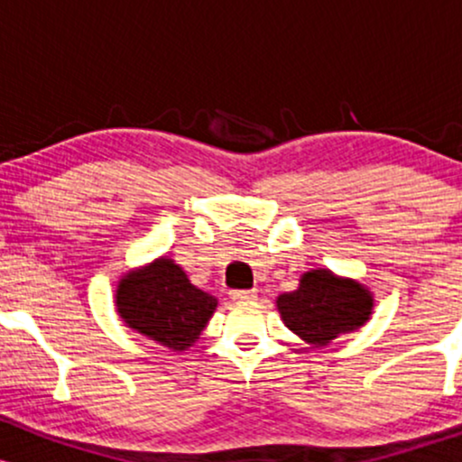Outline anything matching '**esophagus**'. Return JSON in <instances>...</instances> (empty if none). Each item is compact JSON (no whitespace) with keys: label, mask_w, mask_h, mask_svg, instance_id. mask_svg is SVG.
<instances>
[{"label":"esophagus","mask_w":462,"mask_h":462,"mask_svg":"<svg viewBox=\"0 0 462 462\" xmlns=\"http://www.w3.org/2000/svg\"><path fill=\"white\" fill-rule=\"evenodd\" d=\"M230 298L235 300V301H252V300H256V291H232L230 293Z\"/></svg>","instance_id":"1"}]
</instances>
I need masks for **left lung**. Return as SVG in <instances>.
<instances>
[{
  "label": "left lung",
  "instance_id": "1",
  "mask_svg": "<svg viewBox=\"0 0 462 462\" xmlns=\"http://www.w3.org/2000/svg\"><path fill=\"white\" fill-rule=\"evenodd\" d=\"M275 309L301 341L323 347L369 321L374 293L358 280L317 267L301 273L298 289L278 295Z\"/></svg>",
  "mask_w": 462,
  "mask_h": 462
}]
</instances>
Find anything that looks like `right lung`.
<instances>
[{"instance_id": "right-lung-1", "label": "right lung", "mask_w": 462, "mask_h": 462, "mask_svg": "<svg viewBox=\"0 0 462 462\" xmlns=\"http://www.w3.org/2000/svg\"><path fill=\"white\" fill-rule=\"evenodd\" d=\"M116 315L125 326L171 352H187L217 310V298L190 284L169 256L130 269L115 291Z\"/></svg>"}]
</instances>
